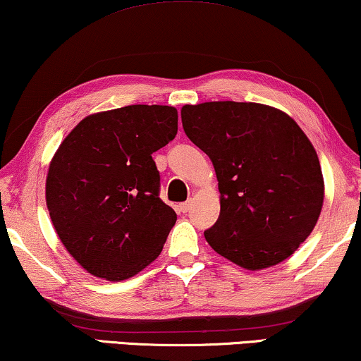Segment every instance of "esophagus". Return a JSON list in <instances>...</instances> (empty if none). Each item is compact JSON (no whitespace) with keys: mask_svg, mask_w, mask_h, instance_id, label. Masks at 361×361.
I'll list each match as a JSON object with an SVG mask.
<instances>
[{"mask_svg":"<svg viewBox=\"0 0 361 361\" xmlns=\"http://www.w3.org/2000/svg\"><path fill=\"white\" fill-rule=\"evenodd\" d=\"M190 207H192V202H190V200H187V202H184V204H179V205H177V210H179L180 214H187V212L190 210Z\"/></svg>","mask_w":361,"mask_h":361,"instance_id":"34e87169","label":"esophagus"}]
</instances>
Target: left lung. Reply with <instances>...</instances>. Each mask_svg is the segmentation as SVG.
<instances>
[{"instance_id":"8db88e82","label":"left lung","mask_w":361,"mask_h":361,"mask_svg":"<svg viewBox=\"0 0 361 361\" xmlns=\"http://www.w3.org/2000/svg\"><path fill=\"white\" fill-rule=\"evenodd\" d=\"M182 126L210 157L220 190V216L205 240L245 269L289 258L314 230L324 179L309 137L293 118L259 103L185 105Z\"/></svg>"}]
</instances>
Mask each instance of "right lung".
<instances>
[{
    "label": "right lung",
    "instance_id": "add662e5",
    "mask_svg": "<svg viewBox=\"0 0 361 361\" xmlns=\"http://www.w3.org/2000/svg\"><path fill=\"white\" fill-rule=\"evenodd\" d=\"M177 135V110L130 105L90 115L49 166L46 200L59 238L97 278L123 281L152 263L174 226L152 152Z\"/></svg>",
    "mask_w": 361,
    "mask_h": 361
}]
</instances>
